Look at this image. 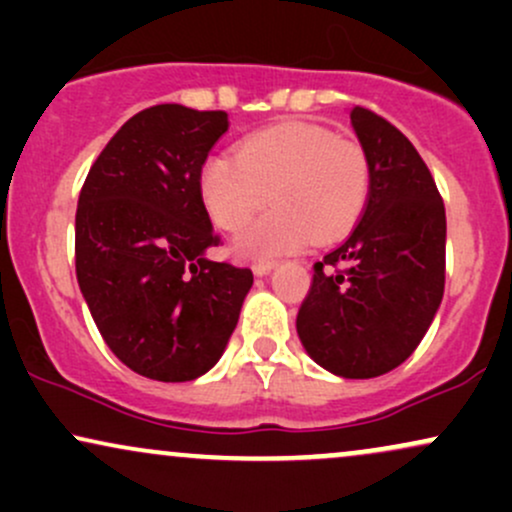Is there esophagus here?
I'll use <instances>...</instances> for the list:
<instances>
[{"instance_id": "esophagus-1", "label": "esophagus", "mask_w": 512, "mask_h": 512, "mask_svg": "<svg viewBox=\"0 0 512 512\" xmlns=\"http://www.w3.org/2000/svg\"><path fill=\"white\" fill-rule=\"evenodd\" d=\"M274 269V262L272 260H257V262H252V272H255L257 276H264V274H269Z\"/></svg>"}]
</instances>
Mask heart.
<instances>
[{
  "instance_id": "obj_1",
  "label": "heart",
  "mask_w": 512,
  "mask_h": 512,
  "mask_svg": "<svg viewBox=\"0 0 512 512\" xmlns=\"http://www.w3.org/2000/svg\"><path fill=\"white\" fill-rule=\"evenodd\" d=\"M370 192L366 149L315 122H281L252 132L236 156H216L204 166L202 199L211 221L236 233L272 197L276 209L240 238L238 252L269 260L332 243L363 214Z\"/></svg>"
}]
</instances>
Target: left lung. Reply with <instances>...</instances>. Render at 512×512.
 I'll return each instance as SVG.
<instances>
[{"mask_svg":"<svg viewBox=\"0 0 512 512\" xmlns=\"http://www.w3.org/2000/svg\"><path fill=\"white\" fill-rule=\"evenodd\" d=\"M370 161L363 219L315 262L296 317L315 363L342 378H375L414 354L445 289V207L431 170L395 125L354 105Z\"/></svg>","mask_w":512,"mask_h":512,"instance_id":"obj_1","label":"left lung"}]
</instances>
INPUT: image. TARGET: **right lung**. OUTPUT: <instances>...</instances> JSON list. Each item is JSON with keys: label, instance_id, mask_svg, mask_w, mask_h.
I'll return each instance as SVG.
<instances>
[{"label": "right lung", "instance_id": "right-lung-1", "mask_svg": "<svg viewBox=\"0 0 512 512\" xmlns=\"http://www.w3.org/2000/svg\"><path fill=\"white\" fill-rule=\"evenodd\" d=\"M223 110L146 108L88 170L76 207V279L110 351L144 378L187 383L219 361L252 286L248 267L207 260L221 245L202 166Z\"/></svg>", "mask_w": 512, "mask_h": 512}]
</instances>
